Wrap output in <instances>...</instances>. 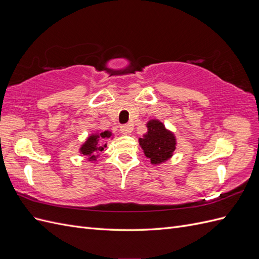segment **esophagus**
Listing matches in <instances>:
<instances>
[{"label":"esophagus","instance_id":"obj_1","mask_svg":"<svg viewBox=\"0 0 259 259\" xmlns=\"http://www.w3.org/2000/svg\"><path fill=\"white\" fill-rule=\"evenodd\" d=\"M120 131L123 133V134L127 135L130 134V133L133 132V125L132 124H124V125H121L120 126Z\"/></svg>","mask_w":259,"mask_h":259}]
</instances>
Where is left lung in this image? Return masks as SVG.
<instances>
[{
  "mask_svg": "<svg viewBox=\"0 0 259 259\" xmlns=\"http://www.w3.org/2000/svg\"><path fill=\"white\" fill-rule=\"evenodd\" d=\"M147 128L143 138H139V145L151 164L158 165L171 158L176 149V137L159 120L149 121Z\"/></svg>",
  "mask_w": 259,
  "mask_h": 259,
  "instance_id": "left-lung-1",
  "label": "left lung"
}]
</instances>
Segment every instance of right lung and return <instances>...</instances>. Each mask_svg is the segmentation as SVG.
I'll list each match as a JSON object with an SVG mask.
<instances>
[{
	"label": "right lung",
	"instance_id": "right-lung-1",
	"mask_svg": "<svg viewBox=\"0 0 259 259\" xmlns=\"http://www.w3.org/2000/svg\"><path fill=\"white\" fill-rule=\"evenodd\" d=\"M112 137V133L110 131H105L95 134L90 135L86 138L85 143L80 147V153L89 156V161H96L99 156V153L104 151L107 147V144H104L106 140Z\"/></svg>",
	"mask_w": 259,
	"mask_h": 259
}]
</instances>
